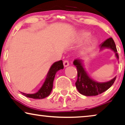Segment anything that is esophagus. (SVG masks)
I'll return each mask as SVG.
<instances>
[{"mask_svg":"<svg viewBox=\"0 0 125 125\" xmlns=\"http://www.w3.org/2000/svg\"><path fill=\"white\" fill-rule=\"evenodd\" d=\"M63 64H64V67H66V66H68L69 65V61H68V60H65L64 62H63Z\"/></svg>","mask_w":125,"mask_h":125,"instance_id":"34e87169","label":"esophagus"}]
</instances>
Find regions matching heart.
Instances as JSON below:
<instances>
[{"label": "heart", "instance_id": "obj_1", "mask_svg": "<svg viewBox=\"0 0 125 125\" xmlns=\"http://www.w3.org/2000/svg\"><path fill=\"white\" fill-rule=\"evenodd\" d=\"M89 33L88 32H85V31L80 32L77 35V40L78 42H82V41L85 40V39H86L87 37L89 36ZM95 42H96V40H95L94 38L90 37V38H89L88 40H87V42H86L87 46L93 45L95 43Z\"/></svg>", "mask_w": 125, "mask_h": 125}]
</instances>
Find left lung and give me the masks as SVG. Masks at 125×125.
Returning a JSON list of instances; mask_svg holds the SVG:
<instances>
[{"label": "left lung", "mask_w": 125, "mask_h": 125, "mask_svg": "<svg viewBox=\"0 0 125 125\" xmlns=\"http://www.w3.org/2000/svg\"><path fill=\"white\" fill-rule=\"evenodd\" d=\"M100 47L101 50L104 48L112 49L115 53L117 59L118 60L119 59L115 42L112 37L106 40L101 44H100ZM73 64L76 66L77 69V80L75 84L77 89L80 93L83 95L86 96H93L101 94L110 88L115 80L116 77L110 81L105 83L97 82L90 78L87 73L81 59H75L73 61Z\"/></svg>", "instance_id": "1"}]
</instances>
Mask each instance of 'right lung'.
I'll return each instance as SVG.
<instances>
[{
    "mask_svg": "<svg viewBox=\"0 0 125 125\" xmlns=\"http://www.w3.org/2000/svg\"><path fill=\"white\" fill-rule=\"evenodd\" d=\"M63 68H64V65L62 60H60L53 63L47 73V77L44 83L36 93L33 94H27L23 92L20 93L25 97L33 99H42L48 97L52 92L53 83L56 73L59 70L62 69Z\"/></svg>",
    "mask_w": 125,
    "mask_h": 125,
    "instance_id": "add662e5",
    "label": "right lung"
}]
</instances>
